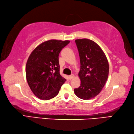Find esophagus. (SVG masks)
<instances>
[{
	"label": "esophagus",
	"instance_id": "1",
	"mask_svg": "<svg viewBox=\"0 0 134 134\" xmlns=\"http://www.w3.org/2000/svg\"><path fill=\"white\" fill-rule=\"evenodd\" d=\"M75 77V75H71L69 76V79H70V80H72V79H73Z\"/></svg>",
	"mask_w": 134,
	"mask_h": 134
}]
</instances>
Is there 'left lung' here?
Here are the masks:
<instances>
[{"label":"left lung","instance_id":"1","mask_svg":"<svg viewBox=\"0 0 134 134\" xmlns=\"http://www.w3.org/2000/svg\"><path fill=\"white\" fill-rule=\"evenodd\" d=\"M80 61L79 77L81 84L74 90L76 96L88 100L99 94L107 81L109 63L99 45L88 39L75 40Z\"/></svg>","mask_w":134,"mask_h":134}]
</instances>
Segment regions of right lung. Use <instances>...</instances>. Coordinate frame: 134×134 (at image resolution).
Masks as SVG:
<instances>
[{"label": "right lung", "instance_id": "obj_1", "mask_svg": "<svg viewBox=\"0 0 134 134\" xmlns=\"http://www.w3.org/2000/svg\"><path fill=\"white\" fill-rule=\"evenodd\" d=\"M69 40H50L42 43L30 54L26 65V77L35 95L49 100L58 95L66 79L60 75L58 56Z\"/></svg>", "mask_w": 134, "mask_h": 134}]
</instances>
